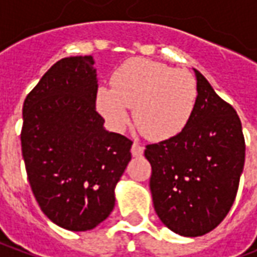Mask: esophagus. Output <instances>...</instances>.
Returning a JSON list of instances; mask_svg holds the SVG:
<instances>
[{
  "label": "esophagus",
  "mask_w": 257,
  "mask_h": 257,
  "mask_svg": "<svg viewBox=\"0 0 257 257\" xmlns=\"http://www.w3.org/2000/svg\"><path fill=\"white\" fill-rule=\"evenodd\" d=\"M143 153H145V147L142 145H139L138 142H135L134 145H132V156L140 157L143 156Z\"/></svg>",
  "instance_id": "1"
}]
</instances>
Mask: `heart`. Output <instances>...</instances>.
Returning a JSON list of instances; mask_svg holds the SVG:
<instances>
[{
    "mask_svg": "<svg viewBox=\"0 0 257 257\" xmlns=\"http://www.w3.org/2000/svg\"><path fill=\"white\" fill-rule=\"evenodd\" d=\"M111 88L101 86L96 106L108 125L122 131L134 108L135 123L151 140H168L187 128L197 103V82L189 71L150 59H129L114 71Z\"/></svg>",
    "mask_w": 257,
    "mask_h": 257,
    "instance_id": "b5f03b06",
    "label": "heart"
}]
</instances>
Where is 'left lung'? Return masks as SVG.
I'll return each instance as SVG.
<instances>
[{
    "mask_svg": "<svg viewBox=\"0 0 257 257\" xmlns=\"http://www.w3.org/2000/svg\"><path fill=\"white\" fill-rule=\"evenodd\" d=\"M194 71L198 95L187 128L145 150L157 215L184 237L204 235L223 221L234 204L245 162L237 111Z\"/></svg>",
    "mask_w": 257,
    "mask_h": 257,
    "instance_id": "left-lung-1",
    "label": "left lung"
}]
</instances>
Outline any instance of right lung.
I'll list each match as a JSON object with an SVG mask.
<instances>
[{"label":"right lung","mask_w":257,"mask_h":257,"mask_svg":"<svg viewBox=\"0 0 257 257\" xmlns=\"http://www.w3.org/2000/svg\"><path fill=\"white\" fill-rule=\"evenodd\" d=\"M92 56L53 64L23 104L22 154L41 210L55 224L86 231L111 213L132 140L103 128Z\"/></svg>","instance_id":"1"}]
</instances>
